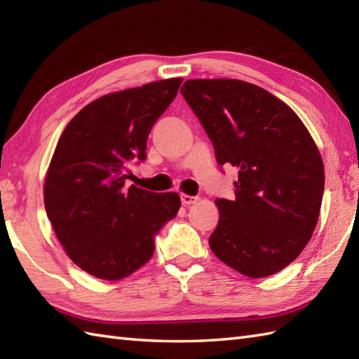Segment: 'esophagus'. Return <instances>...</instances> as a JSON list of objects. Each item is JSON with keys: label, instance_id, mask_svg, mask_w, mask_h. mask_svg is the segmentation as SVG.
<instances>
[{"label": "esophagus", "instance_id": "obj_1", "mask_svg": "<svg viewBox=\"0 0 359 359\" xmlns=\"http://www.w3.org/2000/svg\"><path fill=\"white\" fill-rule=\"evenodd\" d=\"M180 201H182V205H185V207H188V205H193V203H196L197 201H199V197H197V196H188V194H180Z\"/></svg>", "mask_w": 359, "mask_h": 359}]
</instances>
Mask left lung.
I'll use <instances>...</instances> for the list:
<instances>
[{
	"mask_svg": "<svg viewBox=\"0 0 359 359\" xmlns=\"http://www.w3.org/2000/svg\"><path fill=\"white\" fill-rule=\"evenodd\" d=\"M215 147L239 170L234 199H216L210 247L248 278L285 269L307 245L324 194V165L307 128L269 90L241 80H188L180 89Z\"/></svg>",
	"mask_w": 359,
	"mask_h": 359,
	"instance_id": "obj_1",
	"label": "left lung"
}]
</instances>
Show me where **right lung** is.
<instances>
[{"instance_id": "obj_1", "label": "right lung", "mask_w": 359, "mask_h": 359, "mask_svg": "<svg viewBox=\"0 0 359 359\" xmlns=\"http://www.w3.org/2000/svg\"><path fill=\"white\" fill-rule=\"evenodd\" d=\"M180 83L160 80L97 98L57 143L44 208L67 256L95 278L118 280L139 270L180 208L179 194L126 187L129 163L147 158L148 135Z\"/></svg>"}]
</instances>
